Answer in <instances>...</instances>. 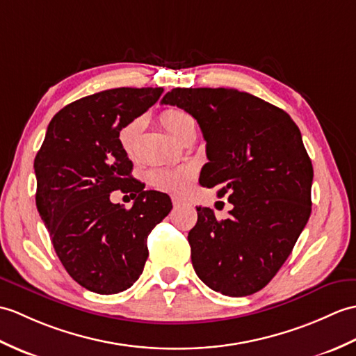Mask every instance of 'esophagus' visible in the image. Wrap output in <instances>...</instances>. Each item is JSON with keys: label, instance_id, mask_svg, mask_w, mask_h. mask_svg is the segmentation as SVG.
Wrapping results in <instances>:
<instances>
[{"label": "esophagus", "instance_id": "esophagus-1", "mask_svg": "<svg viewBox=\"0 0 356 356\" xmlns=\"http://www.w3.org/2000/svg\"><path fill=\"white\" fill-rule=\"evenodd\" d=\"M172 204L175 209H179L181 205H183V202H181V200H178V198H172Z\"/></svg>", "mask_w": 356, "mask_h": 356}]
</instances>
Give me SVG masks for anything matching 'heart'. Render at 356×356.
Segmentation results:
<instances>
[{"instance_id": "obj_1", "label": "heart", "mask_w": 356, "mask_h": 356, "mask_svg": "<svg viewBox=\"0 0 356 356\" xmlns=\"http://www.w3.org/2000/svg\"><path fill=\"white\" fill-rule=\"evenodd\" d=\"M161 123L173 137L181 138L187 129L195 126V120L181 109H168L161 114ZM138 132V120L129 123L120 131V145L126 152H131L132 141L136 140ZM193 173L188 169H172V168H154L147 172V183L158 191L170 193H186L192 186Z\"/></svg>"}]
</instances>
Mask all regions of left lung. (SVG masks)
Segmentation results:
<instances>
[{
  "mask_svg": "<svg viewBox=\"0 0 356 356\" xmlns=\"http://www.w3.org/2000/svg\"><path fill=\"white\" fill-rule=\"evenodd\" d=\"M161 104L196 118L207 141L204 187L228 195L230 218L196 207L188 232L198 277L230 297L266 286L311 216L312 163L294 120L268 102L233 88H173Z\"/></svg>",
  "mask_w": 356,
  "mask_h": 356,
  "instance_id": "left-lung-1",
  "label": "left lung"
}]
</instances>
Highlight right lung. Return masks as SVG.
Segmentation results:
<instances>
[{"label":"right lung","mask_w":356,"mask_h":356,"mask_svg":"<svg viewBox=\"0 0 356 356\" xmlns=\"http://www.w3.org/2000/svg\"><path fill=\"white\" fill-rule=\"evenodd\" d=\"M163 88H114L79 99L51 118L35 158L36 207L59 260L97 294L131 288L143 273L147 236L172 210L165 193L131 177L120 131L160 99ZM134 195L131 209L108 201Z\"/></svg>","instance_id":"right-lung-1"}]
</instances>
